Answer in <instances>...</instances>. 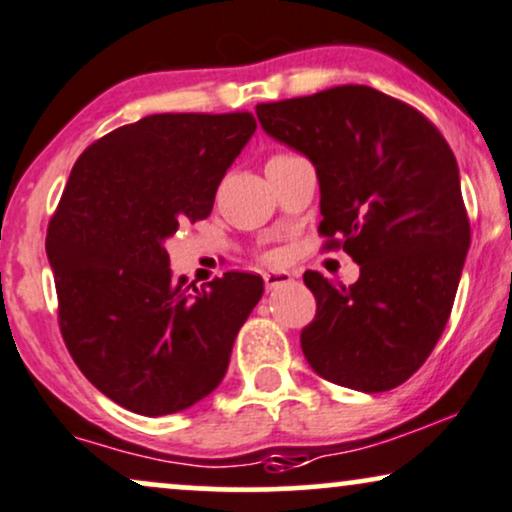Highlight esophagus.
<instances>
[{
    "instance_id": "obj_1",
    "label": "esophagus",
    "mask_w": 512,
    "mask_h": 512,
    "mask_svg": "<svg viewBox=\"0 0 512 512\" xmlns=\"http://www.w3.org/2000/svg\"><path fill=\"white\" fill-rule=\"evenodd\" d=\"M293 276L286 274V272H267L264 274V286H267V291H274V288L279 286H286V283H291Z\"/></svg>"
}]
</instances>
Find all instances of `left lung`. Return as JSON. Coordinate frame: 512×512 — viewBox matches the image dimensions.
I'll list each match as a JSON object with an SVG mask.
<instances>
[{"label":"left lung","mask_w":512,"mask_h":512,"mask_svg":"<svg viewBox=\"0 0 512 512\" xmlns=\"http://www.w3.org/2000/svg\"><path fill=\"white\" fill-rule=\"evenodd\" d=\"M255 112L272 138L315 164L319 233L360 264L353 286L305 272L317 300L300 334L305 360L331 384L396 389L439 343L470 248L453 150L422 112L367 85Z\"/></svg>","instance_id":"left-lung-1"}]
</instances>
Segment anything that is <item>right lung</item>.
<instances>
[{
  "mask_svg": "<svg viewBox=\"0 0 512 512\" xmlns=\"http://www.w3.org/2000/svg\"><path fill=\"white\" fill-rule=\"evenodd\" d=\"M250 112L152 114L95 140L73 164L47 226L59 329L80 372L121 408L186 410L224 379L260 276L174 279L164 240L207 219Z\"/></svg>",
  "mask_w": 512,
  "mask_h": 512,
  "instance_id": "right-lung-1",
  "label": "right lung"
}]
</instances>
